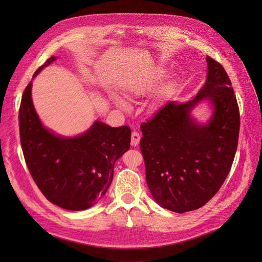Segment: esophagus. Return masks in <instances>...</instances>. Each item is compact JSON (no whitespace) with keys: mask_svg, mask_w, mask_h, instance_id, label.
<instances>
[{"mask_svg":"<svg viewBox=\"0 0 262 262\" xmlns=\"http://www.w3.org/2000/svg\"><path fill=\"white\" fill-rule=\"evenodd\" d=\"M140 140H141V136L137 132V131H133L131 134V145L132 146H138L140 143Z\"/></svg>","mask_w":262,"mask_h":262,"instance_id":"1","label":"esophagus"}]
</instances>
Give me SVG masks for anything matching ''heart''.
Returning a JSON list of instances; mask_svg holds the SVG:
<instances>
[{"instance_id": "heart-1", "label": "heart", "mask_w": 262, "mask_h": 262, "mask_svg": "<svg viewBox=\"0 0 262 262\" xmlns=\"http://www.w3.org/2000/svg\"><path fill=\"white\" fill-rule=\"evenodd\" d=\"M164 75H165L164 70L150 69L144 76H142L140 78H134V80H132L128 83V85H126V95H128L129 97L145 96L146 94L152 92L155 89ZM173 89H175V82H173L172 80L166 81L162 85L160 92H158V94H157V98L152 106V109L155 110L157 108L158 104H160V102L164 98L167 97L169 94H171ZM112 98L119 108H121V109L126 108V104L121 98H119L117 96H113Z\"/></svg>"}]
</instances>
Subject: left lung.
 <instances>
[{"instance_id":"1","label":"left lung","mask_w":262,"mask_h":262,"mask_svg":"<svg viewBox=\"0 0 262 262\" xmlns=\"http://www.w3.org/2000/svg\"><path fill=\"white\" fill-rule=\"evenodd\" d=\"M207 80L196 96L169 101L141 124L147 187L162 208L176 213L199 209L212 199L231 170L238 144L239 109L224 68L207 57ZM208 100L212 110L205 124L191 116Z\"/></svg>"}]
</instances>
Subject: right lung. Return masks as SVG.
Returning a JSON list of instances; mask_svg holds the SVG:
<instances>
[{
  "label": "right lung",
  "instance_id": "add662e5",
  "mask_svg": "<svg viewBox=\"0 0 262 262\" xmlns=\"http://www.w3.org/2000/svg\"><path fill=\"white\" fill-rule=\"evenodd\" d=\"M55 60H47L33 80ZM31 86L33 82L24 91L18 117L21 148L31 177L51 203L70 211L90 209L112 185L115 163L130 148L131 129L112 128L96 120L80 136H59L39 119Z\"/></svg>",
  "mask_w": 262,
  "mask_h": 262
}]
</instances>
